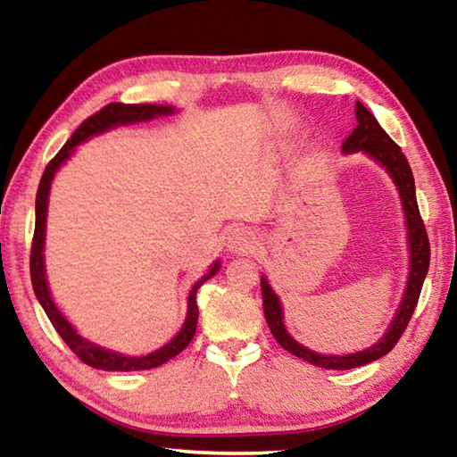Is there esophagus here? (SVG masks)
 I'll list each match as a JSON object with an SVG mask.
<instances>
[{
  "instance_id": "1",
  "label": "esophagus",
  "mask_w": 457,
  "mask_h": 457,
  "mask_svg": "<svg viewBox=\"0 0 457 457\" xmlns=\"http://www.w3.org/2000/svg\"><path fill=\"white\" fill-rule=\"evenodd\" d=\"M258 244L256 234L250 228L244 226H236L228 231L226 236V247L231 253H245L252 252Z\"/></svg>"
}]
</instances>
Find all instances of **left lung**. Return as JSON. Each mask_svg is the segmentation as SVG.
Instances as JSON below:
<instances>
[{
	"label": "left lung",
	"instance_id": "8db88e82",
	"mask_svg": "<svg viewBox=\"0 0 457 457\" xmlns=\"http://www.w3.org/2000/svg\"><path fill=\"white\" fill-rule=\"evenodd\" d=\"M354 119H357V127H354L351 137L345 141L343 153L345 154L362 153L367 154L370 161H375L378 167L385 169V173L391 177V181L395 183L397 187L399 199H401V210H403L405 229H407V250H409L407 282H405V290H403V296H401L397 312L389 322V327H386L385 335L378 338L375 345H370L367 349L357 351V353L322 354L308 349V346L300 345L298 340L290 335L288 328H286L284 308H282L280 298H278V294L274 292L272 286H270L268 278L262 276L264 316L270 330H272L274 338L278 340V345L288 353H292L294 357L304 359L314 367L335 369V370L369 365V362L385 357V354L397 345L399 337L403 335V330L407 328V322L415 311L423 280L429 270V239H428V234H425L420 207H417L411 167H409L405 154L401 153V149L395 143H393V138L385 133L383 127L377 122V119L367 111L365 106H362V103H359V100L357 104H354Z\"/></svg>",
	"mask_w": 457,
	"mask_h": 457
}]
</instances>
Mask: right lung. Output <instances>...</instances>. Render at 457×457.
<instances>
[{
    "label": "right lung",
    "instance_id": "right-lung-1",
    "mask_svg": "<svg viewBox=\"0 0 457 457\" xmlns=\"http://www.w3.org/2000/svg\"><path fill=\"white\" fill-rule=\"evenodd\" d=\"M179 112L171 104H120L112 103L104 106L103 111L92 114L82 125L74 130L64 146H62L60 153L54 157L40 179V187H37L36 195V231H34V244H32V260H29V272H32V286L36 292L37 303L42 304L44 312L48 314L50 322L54 324L58 335L64 338V343L71 346L72 353L80 361L87 362L88 367L103 369V370H145V369H154L161 367L169 359H173L179 354L185 346L191 343L193 335H195L197 328V319H199V308H197V290L201 284L210 280L212 276L220 272L221 262L215 260L210 266V270L199 278V280L193 284L187 298V314H185V320L177 335L169 340L167 345L159 346L157 351H151L146 354H125L112 349H106V346H100L92 340L84 338L79 330H76L74 324L66 319L64 312L60 311L54 303L48 278H46V260H44V247H46V221H48V205H50V189L52 181L62 167L66 165V161L72 157L76 146L87 143L88 138L104 135L108 130L127 127V125H137V122H149L153 119L161 117H171V114Z\"/></svg>",
    "mask_w": 457,
    "mask_h": 457
}]
</instances>
